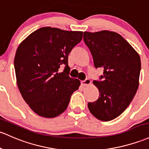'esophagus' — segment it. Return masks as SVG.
I'll use <instances>...</instances> for the list:
<instances>
[{"label":"esophagus","mask_w":149,"mask_h":149,"mask_svg":"<svg viewBox=\"0 0 149 149\" xmlns=\"http://www.w3.org/2000/svg\"><path fill=\"white\" fill-rule=\"evenodd\" d=\"M91 81L89 79V78H87V79H86L85 81H81V84H82V86H88L89 85H91Z\"/></svg>","instance_id":"1"}]
</instances>
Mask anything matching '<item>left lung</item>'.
<instances>
[{
	"label": "left lung",
	"instance_id": "left-lung-1",
	"mask_svg": "<svg viewBox=\"0 0 149 149\" xmlns=\"http://www.w3.org/2000/svg\"><path fill=\"white\" fill-rule=\"evenodd\" d=\"M83 40L91 51L95 67L103 69L101 81H93L98 88L99 98L88 102V109L100 120H112L127 109L136 93L140 56L117 32H84Z\"/></svg>",
	"mask_w": 149,
	"mask_h": 149
}]
</instances>
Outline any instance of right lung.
<instances>
[{
    "label": "right lung",
    "mask_w": 149,
    "mask_h": 149,
    "mask_svg": "<svg viewBox=\"0 0 149 149\" xmlns=\"http://www.w3.org/2000/svg\"><path fill=\"white\" fill-rule=\"evenodd\" d=\"M83 32L51 27L38 29L19 45L14 59L19 91L31 109L42 117L63 113L81 82L71 78L68 56ZM65 66L63 72L60 68Z\"/></svg>",
    "instance_id": "add662e5"
}]
</instances>
